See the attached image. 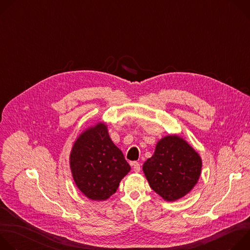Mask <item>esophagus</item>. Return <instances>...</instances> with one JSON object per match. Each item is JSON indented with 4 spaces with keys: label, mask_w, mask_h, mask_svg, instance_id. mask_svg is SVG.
<instances>
[{
    "label": "esophagus",
    "mask_w": 250,
    "mask_h": 250,
    "mask_svg": "<svg viewBox=\"0 0 250 250\" xmlns=\"http://www.w3.org/2000/svg\"><path fill=\"white\" fill-rule=\"evenodd\" d=\"M132 167H133V170H134V172H139L140 171V164L138 163V162H136V161H134V162H132Z\"/></svg>",
    "instance_id": "esophagus-1"
}]
</instances>
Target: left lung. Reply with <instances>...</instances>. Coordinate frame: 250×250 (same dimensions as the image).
Wrapping results in <instances>:
<instances>
[{"mask_svg": "<svg viewBox=\"0 0 250 250\" xmlns=\"http://www.w3.org/2000/svg\"><path fill=\"white\" fill-rule=\"evenodd\" d=\"M142 169L151 189L172 202L187 195L197 184L202 160L183 138L169 135L157 142L154 154Z\"/></svg>", "mask_w": 250, "mask_h": 250, "instance_id": "obj_1", "label": "left lung"}]
</instances>
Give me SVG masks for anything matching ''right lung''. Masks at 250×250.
<instances>
[{
  "label": "right lung",
  "mask_w": 250,
  "mask_h": 250,
  "mask_svg": "<svg viewBox=\"0 0 250 250\" xmlns=\"http://www.w3.org/2000/svg\"><path fill=\"white\" fill-rule=\"evenodd\" d=\"M70 167L79 190L94 201H104L115 194L130 170L102 123L77 138L71 150Z\"/></svg>",
  "instance_id": "add662e5"
}]
</instances>
